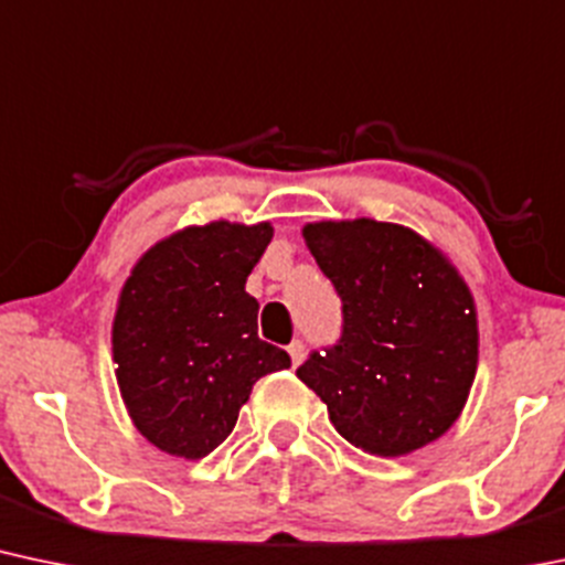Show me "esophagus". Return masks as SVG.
I'll list each match as a JSON object with an SVG mask.
<instances>
[{"label":"esophagus","mask_w":565,"mask_h":565,"mask_svg":"<svg viewBox=\"0 0 565 565\" xmlns=\"http://www.w3.org/2000/svg\"><path fill=\"white\" fill-rule=\"evenodd\" d=\"M289 359H292V367H297V364L306 359V345L300 343V340H295V343H289Z\"/></svg>","instance_id":"obj_1"}]
</instances>
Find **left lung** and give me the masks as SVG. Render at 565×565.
Wrapping results in <instances>:
<instances>
[{
  "mask_svg": "<svg viewBox=\"0 0 565 565\" xmlns=\"http://www.w3.org/2000/svg\"><path fill=\"white\" fill-rule=\"evenodd\" d=\"M308 252L343 300V338L297 377L332 426L373 456H407L443 437L477 375V306L448 254L396 222L302 225Z\"/></svg>",
  "mask_w": 565,
  "mask_h": 565,
  "instance_id": "8db88e82",
  "label": "left lung"
}]
</instances>
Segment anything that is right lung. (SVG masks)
<instances>
[{"label": "right lung", "mask_w": 565, "mask_h": 565, "mask_svg": "<svg viewBox=\"0 0 565 565\" xmlns=\"http://www.w3.org/2000/svg\"><path fill=\"white\" fill-rule=\"evenodd\" d=\"M270 238V222L188 225L152 244L122 284L115 377L134 426L163 454H212L254 383L289 367L287 351L257 338L259 306L246 292Z\"/></svg>", "instance_id": "right-lung-1"}]
</instances>
